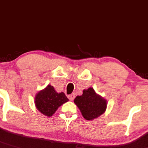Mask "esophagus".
I'll return each mask as SVG.
<instances>
[{"instance_id":"1","label":"esophagus","mask_w":148,"mask_h":148,"mask_svg":"<svg viewBox=\"0 0 148 148\" xmlns=\"http://www.w3.org/2000/svg\"><path fill=\"white\" fill-rule=\"evenodd\" d=\"M68 98H69V99L71 100V101H72V100H74V98H75V95H74V94L69 95H68Z\"/></svg>"}]
</instances>
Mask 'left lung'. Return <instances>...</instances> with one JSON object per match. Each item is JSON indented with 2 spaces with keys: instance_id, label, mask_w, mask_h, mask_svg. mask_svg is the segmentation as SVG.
<instances>
[{
  "instance_id": "1",
  "label": "left lung",
  "mask_w": 148,
  "mask_h": 148,
  "mask_svg": "<svg viewBox=\"0 0 148 148\" xmlns=\"http://www.w3.org/2000/svg\"><path fill=\"white\" fill-rule=\"evenodd\" d=\"M74 102L79 109L83 117L88 121L102 115L107 109V101L96 94L91 87L84 89L82 95L75 98Z\"/></svg>"
}]
</instances>
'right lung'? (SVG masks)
<instances>
[{
	"label": "right lung",
	"instance_id": "right-lung-1",
	"mask_svg": "<svg viewBox=\"0 0 148 148\" xmlns=\"http://www.w3.org/2000/svg\"><path fill=\"white\" fill-rule=\"evenodd\" d=\"M69 101L64 93H57L53 86L48 85L46 88L39 91L35 97V105L40 112L50 116L58 107Z\"/></svg>",
	"mask_w": 148,
	"mask_h": 148
}]
</instances>
